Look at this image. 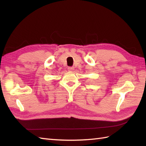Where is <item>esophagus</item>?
Segmentation results:
<instances>
[{
    "instance_id": "1",
    "label": "esophagus",
    "mask_w": 146,
    "mask_h": 146,
    "mask_svg": "<svg viewBox=\"0 0 146 146\" xmlns=\"http://www.w3.org/2000/svg\"><path fill=\"white\" fill-rule=\"evenodd\" d=\"M68 71H72L74 70V68H73V67H68Z\"/></svg>"
}]
</instances>
